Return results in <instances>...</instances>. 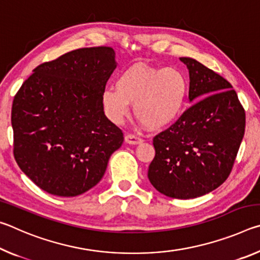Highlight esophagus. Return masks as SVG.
Instances as JSON below:
<instances>
[{"label":"esophagus","mask_w":260,"mask_h":260,"mask_svg":"<svg viewBox=\"0 0 260 260\" xmlns=\"http://www.w3.org/2000/svg\"><path fill=\"white\" fill-rule=\"evenodd\" d=\"M125 141H126V143H128V144H140V143H142L143 140L134 134H127L125 136Z\"/></svg>","instance_id":"1"}]
</instances>
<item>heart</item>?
Listing matches in <instances>:
<instances>
[{
	"instance_id": "obj_1",
	"label": "heart",
	"mask_w": 260,
	"mask_h": 260,
	"mask_svg": "<svg viewBox=\"0 0 260 260\" xmlns=\"http://www.w3.org/2000/svg\"><path fill=\"white\" fill-rule=\"evenodd\" d=\"M116 89L101 96L103 111L113 124L120 125L133 105L134 114L149 129L165 128L178 119L186 104L189 82L175 68L135 64L116 79Z\"/></svg>"
}]
</instances>
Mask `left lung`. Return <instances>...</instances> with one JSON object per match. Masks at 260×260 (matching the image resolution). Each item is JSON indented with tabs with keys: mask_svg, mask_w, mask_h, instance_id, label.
<instances>
[{
	"mask_svg": "<svg viewBox=\"0 0 260 260\" xmlns=\"http://www.w3.org/2000/svg\"><path fill=\"white\" fill-rule=\"evenodd\" d=\"M180 60L189 71V101L195 103L153 138L148 178L165 196L189 200L226 181L244 135L245 112L226 79L196 59Z\"/></svg>",
	"mask_w": 260,
	"mask_h": 260,
	"instance_id": "obj_1",
	"label": "left lung"
}]
</instances>
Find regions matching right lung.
Masks as SVG:
<instances>
[{
    "instance_id": "add662e5",
    "label": "right lung",
    "mask_w": 260,
    "mask_h": 260,
    "mask_svg": "<svg viewBox=\"0 0 260 260\" xmlns=\"http://www.w3.org/2000/svg\"><path fill=\"white\" fill-rule=\"evenodd\" d=\"M114 56L110 47L67 52L35 68L15 95V159L51 195L73 197L96 186L124 142L101 103Z\"/></svg>"
}]
</instances>
